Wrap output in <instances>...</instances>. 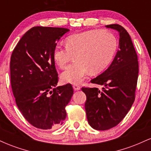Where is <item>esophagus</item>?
<instances>
[{
    "mask_svg": "<svg viewBox=\"0 0 151 151\" xmlns=\"http://www.w3.org/2000/svg\"><path fill=\"white\" fill-rule=\"evenodd\" d=\"M73 89L74 90H75V91H77V90H79L81 89L80 86L77 85V84H74L73 85Z\"/></svg>",
    "mask_w": 151,
    "mask_h": 151,
    "instance_id": "obj_1",
    "label": "esophagus"
}]
</instances>
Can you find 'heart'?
Masks as SVG:
<instances>
[{
    "mask_svg": "<svg viewBox=\"0 0 151 151\" xmlns=\"http://www.w3.org/2000/svg\"><path fill=\"white\" fill-rule=\"evenodd\" d=\"M65 47L57 45L52 58L63 67L73 55L75 62L67 66L60 77L65 83L79 84L88 74L101 73L111 62L118 43L115 36L106 30H92L74 34L66 38Z\"/></svg>",
    "mask_w": 151,
    "mask_h": 151,
    "instance_id": "heart-1",
    "label": "heart"
}]
</instances>
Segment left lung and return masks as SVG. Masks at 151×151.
Instances as JSON below:
<instances>
[{"mask_svg":"<svg viewBox=\"0 0 151 151\" xmlns=\"http://www.w3.org/2000/svg\"><path fill=\"white\" fill-rule=\"evenodd\" d=\"M116 30L119 44L113 61L103 73L91 82L104 86L81 88L86 96L85 110L89 124L93 129L105 131L123 120L135 100L138 75V62L129 34L117 24L106 25Z\"/></svg>","mask_w":151,"mask_h":151,"instance_id":"1","label":"left lung"}]
</instances>
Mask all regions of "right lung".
I'll list each match as a JSON object with an SVG mask.
<instances>
[{
    "mask_svg": "<svg viewBox=\"0 0 151 151\" xmlns=\"http://www.w3.org/2000/svg\"><path fill=\"white\" fill-rule=\"evenodd\" d=\"M70 30L37 26L26 32L10 59V81L16 104L37 129H55L64 123L74 93L70 84L58 86L52 58L57 42Z\"/></svg>",
    "mask_w": 151,
    "mask_h": 151,
    "instance_id": "add662e5",
    "label": "right lung"
}]
</instances>
